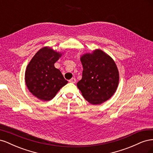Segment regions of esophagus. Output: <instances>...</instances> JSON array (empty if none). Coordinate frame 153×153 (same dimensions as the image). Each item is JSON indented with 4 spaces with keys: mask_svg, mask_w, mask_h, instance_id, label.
Instances as JSON below:
<instances>
[{
    "mask_svg": "<svg viewBox=\"0 0 153 153\" xmlns=\"http://www.w3.org/2000/svg\"><path fill=\"white\" fill-rule=\"evenodd\" d=\"M76 78H72L71 80H69V82L73 83V84H75V83H76Z\"/></svg>",
    "mask_w": 153,
    "mask_h": 153,
    "instance_id": "esophagus-1",
    "label": "esophagus"
}]
</instances>
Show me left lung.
<instances>
[{
    "instance_id": "1",
    "label": "left lung",
    "mask_w": 153,
    "mask_h": 153,
    "mask_svg": "<svg viewBox=\"0 0 153 153\" xmlns=\"http://www.w3.org/2000/svg\"><path fill=\"white\" fill-rule=\"evenodd\" d=\"M82 78L77 87L83 97L92 105H100L109 100L116 91L119 71L114 59L103 50L95 49L80 57Z\"/></svg>"
}]
</instances>
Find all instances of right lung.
<instances>
[{
  "label": "right lung",
  "instance_id": "add662e5",
  "mask_svg": "<svg viewBox=\"0 0 153 153\" xmlns=\"http://www.w3.org/2000/svg\"><path fill=\"white\" fill-rule=\"evenodd\" d=\"M64 52L44 47L32 58L26 68L25 82L32 95L42 101H50L61 88L68 84L54 64Z\"/></svg>",
  "mask_w": 153,
  "mask_h": 153
}]
</instances>
